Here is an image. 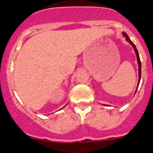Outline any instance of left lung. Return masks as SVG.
<instances>
[{"instance_id": "8db88e82", "label": "left lung", "mask_w": 153, "mask_h": 153, "mask_svg": "<svg viewBox=\"0 0 153 153\" xmlns=\"http://www.w3.org/2000/svg\"><path fill=\"white\" fill-rule=\"evenodd\" d=\"M123 35L126 36V38L127 41H129V43L132 44V46L133 47V48H134V50H135V52H136V57H137L138 64H139V82H138V86H139V84H140V79H141V61H140V56H139V53H138V51H137V49H136V46H135V44H133L132 41H131L130 39L129 38V36H127L126 33H123Z\"/></svg>"}]
</instances>
